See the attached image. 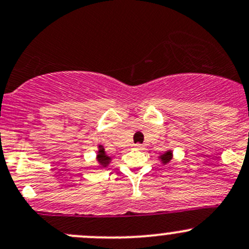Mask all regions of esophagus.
Listing matches in <instances>:
<instances>
[{
  "label": "esophagus",
  "instance_id": "34e87169",
  "mask_svg": "<svg viewBox=\"0 0 249 249\" xmlns=\"http://www.w3.org/2000/svg\"><path fill=\"white\" fill-rule=\"evenodd\" d=\"M135 148H136V149H140V150H142L143 145L140 144V143H137V144H135Z\"/></svg>",
  "mask_w": 249,
  "mask_h": 249
}]
</instances>
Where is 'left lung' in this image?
Returning a JSON list of instances; mask_svg holds the SVG:
<instances>
[{"mask_svg": "<svg viewBox=\"0 0 249 249\" xmlns=\"http://www.w3.org/2000/svg\"><path fill=\"white\" fill-rule=\"evenodd\" d=\"M172 156H173V153H172L171 150H168V151H166V153H164V154H162V155L160 156V159H161L162 163L166 164V163H168L169 161H171Z\"/></svg>", "mask_w": 249, "mask_h": 249, "instance_id": "obj_1", "label": "left lung"}]
</instances>
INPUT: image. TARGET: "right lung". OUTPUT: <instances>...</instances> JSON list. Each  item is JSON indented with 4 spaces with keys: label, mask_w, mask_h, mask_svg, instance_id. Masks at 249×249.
<instances>
[{
    "label": "right lung",
    "mask_w": 249,
    "mask_h": 249,
    "mask_svg": "<svg viewBox=\"0 0 249 249\" xmlns=\"http://www.w3.org/2000/svg\"><path fill=\"white\" fill-rule=\"evenodd\" d=\"M96 160H98L99 164H100L101 167H107L109 164V162H111V158L106 155L103 145H99V151L98 155H96Z\"/></svg>",
    "instance_id": "1"
}]
</instances>
